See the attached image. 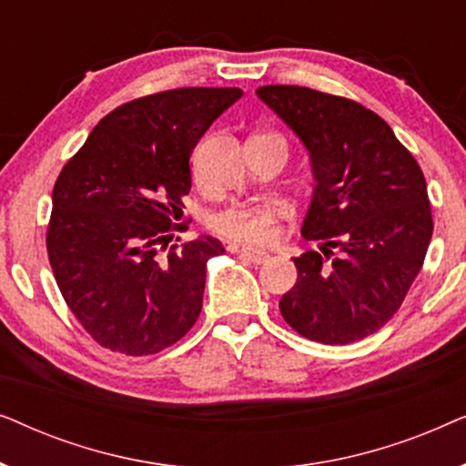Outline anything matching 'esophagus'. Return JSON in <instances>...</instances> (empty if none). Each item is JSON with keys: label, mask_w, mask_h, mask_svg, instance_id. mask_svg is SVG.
Masks as SVG:
<instances>
[{"label": "esophagus", "mask_w": 466, "mask_h": 466, "mask_svg": "<svg viewBox=\"0 0 466 466\" xmlns=\"http://www.w3.org/2000/svg\"><path fill=\"white\" fill-rule=\"evenodd\" d=\"M238 252H239L244 258L250 260V263H254V265H263V263H267V260L271 258L269 252L257 250V248H239Z\"/></svg>", "instance_id": "esophagus-1"}]
</instances>
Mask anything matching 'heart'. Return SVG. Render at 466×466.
I'll use <instances>...</instances> for the list:
<instances>
[{
	"label": "heart",
	"mask_w": 466,
	"mask_h": 466,
	"mask_svg": "<svg viewBox=\"0 0 466 466\" xmlns=\"http://www.w3.org/2000/svg\"><path fill=\"white\" fill-rule=\"evenodd\" d=\"M284 214L286 208L279 201L250 203V206L235 203L209 216V227L225 238L263 244L276 235L278 220Z\"/></svg>",
	"instance_id": "heart-1"
}]
</instances>
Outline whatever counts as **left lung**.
<instances>
[{
    "instance_id": "8db88e82",
    "label": "left lung",
    "mask_w": 466,
    "mask_h": 466,
    "mask_svg": "<svg viewBox=\"0 0 466 466\" xmlns=\"http://www.w3.org/2000/svg\"><path fill=\"white\" fill-rule=\"evenodd\" d=\"M257 95L301 139L314 176L301 235L320 252L292 258L297 284L279 311L311 341H359L397 314L422 269L432 238L422 169L386 120L352 99L282 85Z\"/></svg>"
}]
</instances>
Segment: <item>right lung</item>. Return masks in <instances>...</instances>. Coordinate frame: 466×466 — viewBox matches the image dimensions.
<instances>
[{
    "label": "right lung",
    "instance_id": "right-lung-1",
    "mask_svg": "<svg viewBox=\"0 0 466 466\" xmlns=\"http://www.w3.org/2000/svg\"><path fill=\"white\" fill-rule=\"evenodd\" d=\"M239 88L190 86L133 99L97 123L56 177L48 258L67 308L99 346L157 354L201 314L209 235L171 246V220L190 190V152Z\"/></svg>",
    "mask_w": 466,
    "mask_h": 466
}]
</instances>
